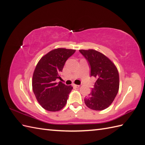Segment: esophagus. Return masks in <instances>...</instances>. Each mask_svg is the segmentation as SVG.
<instances>
[{
	"mask_svg": "<svg viewBox=\"0 0 145 145\" xmlns=\"http://www.w3.org/2000/svg\"><path fill=\"white\" fill-rule=\"evenodd\" d=\"M73 87H75V88H79L80 85H73Z\"/></svg>",
	"mask_w": 145,
	"mask_h": 145,
	"instance_id": "obj_1",
	"label": "esophagus"
}]
</instances>
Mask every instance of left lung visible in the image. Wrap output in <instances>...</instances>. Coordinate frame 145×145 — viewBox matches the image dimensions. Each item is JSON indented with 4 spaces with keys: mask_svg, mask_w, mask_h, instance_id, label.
Returning <instances> with one entry per match:
<instances>
[{
    "mask_svg": "<svg viewBox=\"0 0 145 145\" xmlns=\"http://www.w3.org/2000/svg\"><path fill=\"white\" fill-rule=\"evenodd\" d=\"M90 68V76L96 78L89 96L84 99L89 108L106 109L112 103L119 90V73L116 66L103 54L93 49L80 50Z\"/></svg>",
    "mask_w": 145,
    "mask_h": 145,
    "instance_id": "obj_1",
    "label": "left lung"
}]
</instances>
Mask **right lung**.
<instances>
[{
	"instance_id": "add662e5",
	"label": "right lung",
	"mask_w": 145,
	"mask_h": 145,
	"mask_svg": "<svg viewBox=\"0 0 145 145\" xmlns=\"http://www.w3.org/2000/svg\"><path fill=\"white\" fill-rule=\"evenodd\" d=\"M75 50L57 48L49 52L39 60L32 78V89L38 102L50 112L59 111L65 105L73 87L56 80L68 58Z\"/></svg>"
}]
</instances>
